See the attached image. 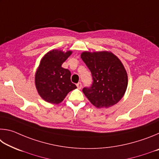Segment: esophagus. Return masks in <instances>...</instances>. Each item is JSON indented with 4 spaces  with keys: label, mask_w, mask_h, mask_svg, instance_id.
Returning a JSON list of instances; mask_svg holds the SVG:
<instances>
[{
    "label": "esophagus",
    "mask_w": 159,
    "mask_h": 159,
    "mask_svg": "<svg viewBox=\"0 0 159 159\" xmlns=\"http://www.w3.org/2000/svg\"><path fill=\"white\" fill-rule=\"evenodd\" d=\"M76 85H77V88H79V89H80V88H82V83H80V82H79L76 84Z\"/></svg>",
    "instance_id": "1"
}]
</instances>
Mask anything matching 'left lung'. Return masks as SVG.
<instances>
[{"mask_svg": "<svg viewBox=\"0 0 159 159\" xmlns=\"http://www.w3.org/2000/svg\"><path fill=\"white\" fill-rule=\"evenodd\" d=\"M81 58L92 75L90 87L83 88L91 103L108 108L119 102L128 85L127 73L119 59L109 52H84Z\"/></svg>", "mask_w": 159, "mask_h": 159, "instance_id": "left-lung-1", "label": "left lung"}]
</instances>
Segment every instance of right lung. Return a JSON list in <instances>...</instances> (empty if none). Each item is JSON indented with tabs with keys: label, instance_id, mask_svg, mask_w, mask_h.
Wrapping results in <instances>:
<instances>
[{
	"label": "right lung",
	"instance_id": "right-lung-1",
	"mask_svg": "<svg viewBox=\"0 0 159 159\" xmlns=\"http://www.w3.org/2000/svg\"><path fill=\"white\" fill-rule=\"evenodd\" d=\"M71 54L52 50L41 60L35 76V83L40 96L49 103L59 104L76 85L71 81V72L61 67Z\"/></svg>",
	"mask_w": 159,
	"mask_h": 159
}]
</instances>
